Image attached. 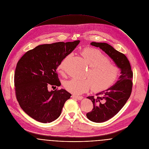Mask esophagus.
Wrapping results in <instances>:
<instances>
[{
	"instance_id": "esophagus-1",
	"label": "esophagus",
	"mask_w": 149,
	"mask_h": 149,
	"mask_svg": "<svg viewBox=\"0 0 149 149\" xmlns=\"http://www.w3.org/2000/svg\"><path fill=\"white\" fill-rule=\"evenodd\" d=\"M72 97H73L74 98H76L78 100H81L83 98L82 96H79V95H72Z\"/></svg>"
}]
</instances>
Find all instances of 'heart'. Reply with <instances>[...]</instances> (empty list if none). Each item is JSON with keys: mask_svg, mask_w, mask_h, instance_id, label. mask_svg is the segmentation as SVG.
Listing matches in <instances>:
<instances>
[{"mask_svg": "<svg viewBox=\"0 0 149 149\" xmlns=\"http://www.w3.org/2000/svg\"><path fill=\"white\" fill-rule=\"evenodd\" d=\"M89 69L86 76L89 79L72 78L64 83L65 89L70 93L80 94L89 90L91 86L94 91L99 92L112 86L118 79L120 70L116 65L110 63L109 58L101 51L91 47L85 48L80 52ZM70 54L58 67L60 73L63 74L64 64Z\"/></svg>", "mask_w": 149, "mask_h": 149, "instance_id": "b5f03b06", "label": "heart"}]
</instances>
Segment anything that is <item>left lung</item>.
Segmentation results:
<instances>
[{
	"label": "left lung",
	"mask_w": 149,
	"mask_h": 149,
	"mask_svg": "<svg viewBox=\"0 0 149 149\" xmlns=\"http://www.w3.org/2000/svg\"><path fill=\"white\" fill-rule=\"evenodd\" d=\"M90 44L104 51L121 70V76L115 85L97 94V97H87L93 104L91 111L86 113L87 118L95 123H102L116 115L129 99L133 86V71L127 56L108 43L93 42Z\"/></svg>",
	"instance_id": "8db88e82"
}]
</instances>
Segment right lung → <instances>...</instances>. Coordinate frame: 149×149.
I'll return each instance as SVG.
<instances>
[{
    "label": "right lung",
    "mask_w": 149,
    "mask_h": 149,
    "mask_svg": "<svg viewBox=\"0 0 149 149\" xmlns=\"http://www.w3.org/2000/svg\"><path fill=\"white\" fill-rule=\"evenodd\" d=\"M80 40L39 45L27 51L17 62L14 76L16 99L23 111L43 123L59 117L71 94L64 89L49 91L60 86L56 69Z\"/></svg>",
    "instance_id": "add662e5"
}]
</instances>
